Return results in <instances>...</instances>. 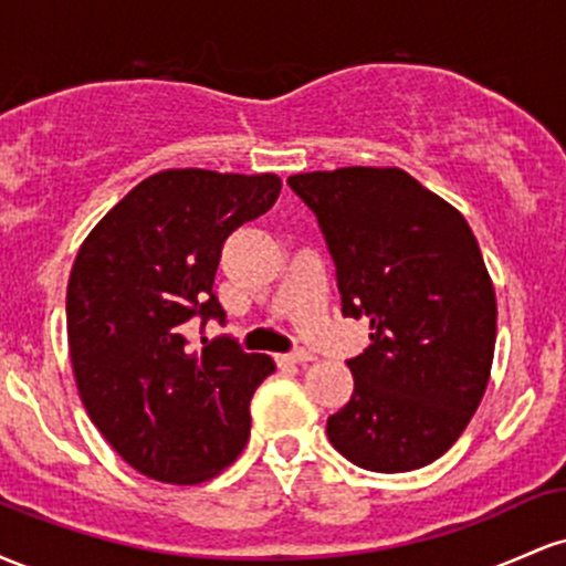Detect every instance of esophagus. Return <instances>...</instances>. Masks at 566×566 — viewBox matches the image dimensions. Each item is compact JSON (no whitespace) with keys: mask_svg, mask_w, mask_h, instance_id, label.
Listing matches in <instances>:
<instances>
[{"mask_svg":"<svg viewBox=\"0 0 566 566\" xmlns=\"http://www.w3.org/2000/svg\"><path fill=\"white\" fill-rule=\"evenodd\" d=\"M314 356L308 354V350H295V354H284V356H276L279 365H305V361H311Z\"/></svg>","mask_w":566,"mask_h":566,"instance_id":"esophagus-1","label":"esophagus"}]
</instances>
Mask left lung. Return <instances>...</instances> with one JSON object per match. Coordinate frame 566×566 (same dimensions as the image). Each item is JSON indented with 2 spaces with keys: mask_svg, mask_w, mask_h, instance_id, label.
<instances>
[{
  "mask_svg": "<svg viewBox=\"0 0 566 566\" xmlns=\"http://www.w3.org/2000/svg\"><path fill=\"white\" fill-rule=\"evenodd\" d=\"M335 261L343 316H367L348 359L354 394L327 437L359 469L399 473L441 458L490 380L497 335L492 279L465 218L399 167L287 178Z\"/></svg>",
  "mask_w": 566,
  "mask_h": 566,
  "instance_id": "8db88e82",
  "label": "left lung"
}]
</instances>
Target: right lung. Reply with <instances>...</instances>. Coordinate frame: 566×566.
Wrapping results in <instances>:
<instances>
[{
    "mask_svg": "<svg viewBox=\"0 0 566 566\" xmlns=\"http://www.w3.org/2000/svg\"><path fill=\"white\" fill-rule=\"evenodd\" d=\"M279 191L271 172L165 170L80 247L66 292L76 388L97 431L143 476L201 484L244 450L250 399L274 359L229 335L188 350L186 324H226L212 292L220 250Z\"/></svg>",
    "mask_w": 566,
    "mask_h": 566,
    "instance_id": "1",
    "label": "right lung"
}]
</instances>
